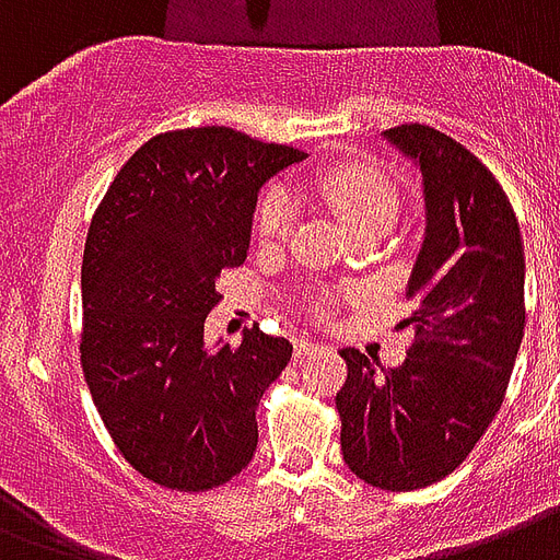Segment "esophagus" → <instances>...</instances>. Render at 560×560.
Wrapping results in <instances>:
<instances>
[{"mask_svg":"<svg viewBox=\"0 0 560 560\" xmlns=\"http://www.w3.org/2000/svg\"><path fill=\"white\" fill-rule=\"evenodd\" d=\"M318 350H324V345H320V341L301 339V341H298V345H294V357L306 359V357H310V353H318Z\"/></svg>","mask_w":560,"mask_h":560,"instance_id":"1","label":"esophagus"}]
</instances>
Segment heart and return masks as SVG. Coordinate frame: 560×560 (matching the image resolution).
I'll list each match as a JSON object with an SVG mask.
<instances>
[{
	"label": "heart",
	"instance_id": "heart-1",
	"mask_svg": "<svg viewBox=\"0 0 560 560\" xmlns=\"http://www.w3.org/2000/svg\"><path fill=\"white\" fill-rule=\"evenodd\" d=\"M320 198L348 221L357 233L371 228H392L400 212V189L383 168L353 163L329 168L318 180ZM298 221V203L283 186H268L254 207V233L259 242H283ZM324 310V306H320Z\"/></svg>",
	"mask_w": 560,
	"mask_h": 560
}]
</instances>
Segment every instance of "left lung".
I'll return each instance as SVG.
<instances>
[{"instance_id":"1","label":"left lung","mask_w":560,"mask_h":560,"mask_svg":"<svg viewBox=\"0 0 560 560\" xmlns=\"http://www.w3.org/2000/svg\"><path fill=\"white\" fill-rule=\"evenodd\" d=\"M385 137L423 175L427 240L406 285L415 312L400 324L415 339L388 371L339 350L348 380L336 409L350 474L418 491L462 467L505 400L526 327V259L509 195L482 160L420 122Z\"/></svg>"}]
</instances>
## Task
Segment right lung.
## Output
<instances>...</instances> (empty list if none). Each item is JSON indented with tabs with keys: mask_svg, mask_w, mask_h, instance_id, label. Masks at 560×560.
<instances>
[{
	"mask_svg": "<svg viewBox=\"0 0 560 560\" xmlns=\"http://www.w3.org/2000/svg\"><path fill=\"white\" fill-rule=\"evenodd\" d=\"M303 151L224 125L133 151L95 207L81 266V368L107 435L149 482L212 491L257 450V406L292 345H203L219 277L248 257L257 189Z\"/></svg>",
	"mask_w": 560,
	"mask_h": 560,
	"instance_id": "add662e5",
	"label": "right lung"
}]
</instances>
